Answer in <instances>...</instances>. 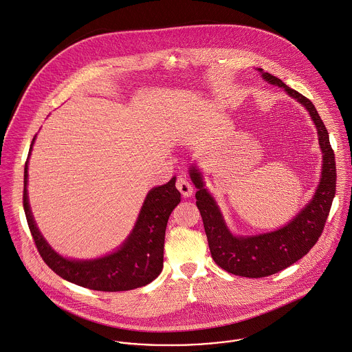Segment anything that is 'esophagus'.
<instances>
[{
  "label": "esophagus",
  "mask_w": 352,
  "mask_h": 352,
  "mask_svg": "<svg viewBox=\"0 0 352 352\" xmlns=\"http://www.w3.org/2000/svg\"><path fill=\"white\" fill-rule=\"evenodd\" d=\"M176 188L180 191V193L184 196V197H190L192 193H193V187L191 186V183L186 179V177H179L177 182H176Z\"/></svg>",
  "instance_id": "34e87169"
}]
</instances>
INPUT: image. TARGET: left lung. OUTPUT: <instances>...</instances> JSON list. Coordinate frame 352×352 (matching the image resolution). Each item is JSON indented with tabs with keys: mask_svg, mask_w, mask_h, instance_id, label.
<instances>
[{
	"mask_svg": "<svg viewBox=\"0 0 352 352\" xmlns=\"http://www.w3.org/2000/svg\"><path fill=\"white\" fill-rule=\"evenodd\" d=\"M256 69L267 83L283 87L289 96L307 109L318 129L322 165L319 186L314 197L292 221L276 231L248 236H238L230 231L219 206L204 187L203 175L196 164L190 165V177L197 188L195 195L196 206L203 219L211 256L226 272L249 278H261L278 273L308 254L319 241L336 191L335 155L329 144L328 131L315 104L308 98L288 87L281 79L263 72L262 68Z\"/></svg>",
	"mask_w": 352,
	"mask_h": 352,
	"instance_id": "obj_1",
	"label": "left lung"
}]
</instances>
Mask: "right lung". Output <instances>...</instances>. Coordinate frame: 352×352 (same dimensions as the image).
I'll list each match as a JSON object with an SVG mask.
<instances>
[{
    "label": "right lung",
    "mask_w": 352,
    "mask_h": 352,
    "mask_svg": "<svg viewBox=\"0 0 352 352\" xmlns=\"http://www.w3.org/2000/svg\"><path fill=\"white\" fill-rule=\"evenodd\" d=\"M34 138L36 135L30 156ZM30 156L24 168V211L40 256L58 276L79 287L102 292L141 288L159 277L164 262L166 223L182 199L175 186L176 177L148 192L131 232L116 252L94 259H72L60 256L48 245L33 219L27 190Z\"/></svg>",
    "instance_id": "1"
}]
</instances>
